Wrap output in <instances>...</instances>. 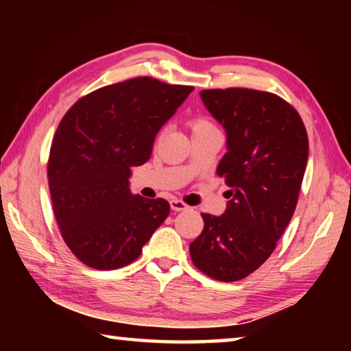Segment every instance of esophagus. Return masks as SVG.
I'll list each match as a JSON object with an SVG mask.
<instances>
[{"label":"esophagus","mask_w":351,"mask_h":351,"mask_svg":"<svg viewBox=\"0 0 351 351\" xmlns=\"http://www.w3.org/2000/svg\"><path fill=\"white\" fill-rule=\"evenodd\" d=\"M170 207H171V210H175V212H180V210H186V209H189V206L184 203V201H181V199H176V198H173L170 201Z\"/></svg>","instance_id":"1"}]
</instances>
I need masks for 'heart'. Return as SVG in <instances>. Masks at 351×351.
I'll use <instances>...</instances> for the list:
<instances>
[{
	"label": "heart",
	"instance_id": "b5f03b06",
	"mask_svg": "<svg viewBox=\"0 0 351 351\" xmlns=\"http://www.w3.org/2000/svg\"><path fill=\"white\" fill-rule=\"evenodd\" d=\"M190 128H192V132L193 130H198V128H203V127H207V125H212V122L209 121V119H206V117H195V119H192V121H190Z\"/></svg>",
	"mask_w": 351,
	"mask_h": 351
}]
</instances>
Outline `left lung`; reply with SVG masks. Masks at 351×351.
I'll list each match as a JSON object with an SVG mask.
<instances>
[{
	"mask_svg": "<svg viewBox=\"0 0 351 351\" xmlns=\"http://www.w3.org/2000/svg\"><path fill=\"white\" fill-rule=\"evenodd\" d=\"M201 99L228 133L217 175L228 190L221 217L201 213L190 243L193 265L219 282H237L274 252L295 210L308 161V134L293 105L247 88L203 90Z\"/></svg>",
	"mask_w": 351,
	"mask_h": 351,
	"instance_id": "left-lung-1",
	"label": "left lung"
}]
</instances>
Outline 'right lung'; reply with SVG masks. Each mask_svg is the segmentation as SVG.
<instances>
[{"mask_svg":"<svg viewBox=\"0 0 351 351\" xmlns=\"http://www.w3.org/2000/svg\"><path fill=\"white\" fill-rule=\"evenodd\" d=\"M193 86L134 77L93 91L58 123L47 159L52 210L66 246L94 269L123 268L169 217L164 198L128 187L153 142Z\"/></svg>","mask_w":351,"mask_h":351,"instance_id":"1","label":"right lung"}]
</instances>
